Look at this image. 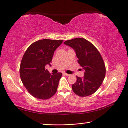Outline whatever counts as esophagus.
I'll use <instances>...</instances> for the list:
<instances>
[{"label": "esophagus", "mask_w": 128, "mask_h": 128, "mask_svg": "<svg viewBox=\"0 0 128 128\" xmlns=\"http://www.w3.org/2000/svg\"><path fill=\"white\" fill-rule=\"evenodd\" d=\"M64 75H65V76H70V75L68 74H67V73H64Z\"/></svg>", "instance_id": "1"}]
</instances>
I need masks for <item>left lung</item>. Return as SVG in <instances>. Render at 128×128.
<instances>
[{"instance_id": "left-lung-1", "label": "left lung", "mask_w": 128, "mask_h": 128, "mask_svg": "<svg viewBox=\"0 0 128 128\" xmlns=\"http://www.w3.org/2000/svg\"><path fill=\"white\" fill-rule=\"evenodd\" d=\"M64 44L74 50L78 62L84 71L83 78L77 77L72 89L80 96L92 94L101 86L106 74V68L102 56L91 42L84 38L68 40Z\"/></svg>"}]
</instances>
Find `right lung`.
Wrapping results in <instances>:
<instances>
[{
    "label": "right lung",
    "instance_id": "right-lung-1",
    "mask_svg": "<svg viewBox=\"0 0 128 128\" xmlns=\"http://www.w3.org/2000/svg\"><path fill=\"white\" fill-rule=\"evenodd\" d=\"M63 41L48 39L36 41L29 46L23 56L20 77L27 91L34 97L46 100L56 93L62 73L50 74L45 66H51L54 52Z\"/></svg>",
    "mask_w": 128,
    "mask_h": 128
}]
</instances>
